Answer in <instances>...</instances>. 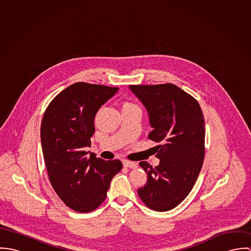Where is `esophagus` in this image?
Instances as JSON below:
<instances>
[{"label":"esophagus","mask_w":251,"mask_h":251,"mask_svg":"<svg viewBox=\"0 0 251 251\" xmlns=\"http://www.w3.org/2000/svg\"><path fill=\"white\" fill-rule=\"evenodd\" d=\"M124 166L126 168H132V169H136L137 168V163L135 162H131V161H124Z\"/></svg>","instance_id":"1"}]
</instances>
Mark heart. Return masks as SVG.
Instances as JSON below:
<instances>
[{"mask_svg": "<svg viewBox=\"0 0 251 251\" xmlns=\"http://www.w3.org/2000/svg\"><path fill=\"white\" fill-rule=\"evenodd\" d=\"M130 108H138L135 104H133L132 102H128V101H126L124 102L123 104V107L122 109H130Z\"/></svg>", "mask_w": 251, "mask_h": 251, "instance_id": "obj_1", "label": "heart"}]
</instances>
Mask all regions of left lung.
<instances>
[{
    "label": "left lung",
    "mask_w": 251,
    "mask_h": 251,
    "mask_svg": "<svg viewBox=\"0 0 251 251\" xmlns=\"http://www.w3.org/2000/svg\"><path fill=\"white\" fill-rule=\"evenodd\" d=\"M148 111L152 130L149 139L159 143L155 167L139 165L148 175L138 189L144 204L156 212L177 207L191 191L205 156V121L198 101L174 84L130 85Z\"/></svg>",
    "instance_id": "left-lung-1"
}]
</instances>
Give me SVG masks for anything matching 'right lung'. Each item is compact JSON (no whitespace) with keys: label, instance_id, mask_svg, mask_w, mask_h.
<instances>
[{"label":"right lung","instance_id":"add662e5","mask_svg":"<svg viewBox=\"0 0 251 251\" xmlns=\"http://www.w3.org/2000/svg\"><path fill=\"white\" fill-rule=\"evenodd\" d=\"M118 90L77 82L57 95L44 112L40 138L48 177L57 195L75 212L99 208L111 179L123 168L119 159L106 161L84 151L91 146L97 112Z\"/></svg>","mask_w":251,"mask_h":251}]
</instances>
